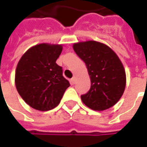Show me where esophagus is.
Returning a JSON list of instances; mask_svg holds the SVG:
<instances>
[{
    "label": "esophagus",
    "instance_id": "obj_1",
    "mask_svg": "<svg viewBox=\"0 0 147 147\" xmlns=\"http://www.w3.org/2000/svg\"><path fill=\"white\" fill-rule=\"evenodd\" d=\"M70 81H71V84H75V83H76V77L71 78Z\"/></svg>",
    "mask_w": 147,
    "mask_h": 147
}]
</instances>
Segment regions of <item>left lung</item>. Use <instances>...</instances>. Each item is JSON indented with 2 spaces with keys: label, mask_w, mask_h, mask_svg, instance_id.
<instances>
[{
  "label": "left lung",
  "mask_w": 147,
  "mask_h": 147,
  "mask_svg": "<svg viewBox=\"0 0 147 147\" xmlns=\"http://www.w3.org/2000/svg\"><path fill=\"white\" fill-rule=\"evenodd\" d=\"M78 56L85 63L91 79V88L81 95L83 103L93 110L101 111L113 106L123 95L125 71L116 53L96 41L73 45Z\"/></svg>",
  "instance_id": "8db88e82"
}]
</instances>
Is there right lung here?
<instances>
[{"mask_svg":"<svg viewBox=\"0 0 147 147\" xmlns=\"http://www.w3.org/2000/svg\"><path fill=\"white\" fill-rule=\"evenodd\" d=\"M63 47L47 43L30 48L19 60L15 73L17 90L25 102L40 111H48L59 104L69 82L56 63Z\"/></svg>","mask_w":147,"mask_h":147,"instance_id":"right-lung-1","label":"right lung"}]
</instances>
